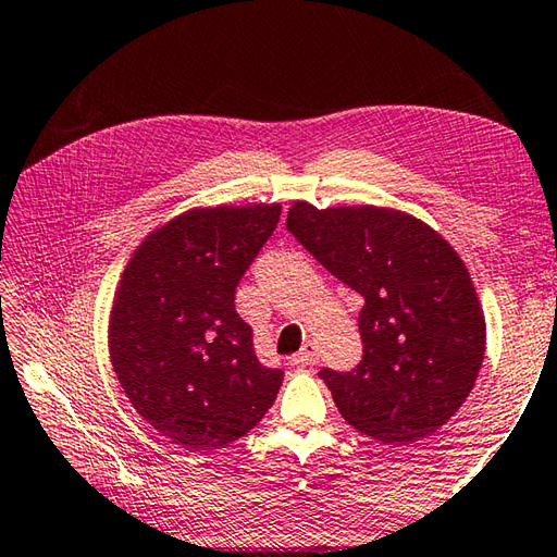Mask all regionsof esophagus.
Masks as SVG:
<instances>
[{
  "instance_id": "34e87169",
  "label": "esophagus",
  "mask_w": 557,
  "mask_h": 557,
  "mask_svg": "<svg viewBox=\"0 0 557 557\" xmlns=\"http://www.w3.org/2000/svg\"><path fill=\"white\" fill-rule=\"evenodd\" d=\"M292 361L297 366H315L318 363V349L313 342H306L299 354H294Z\"/></svg>"
}]
</instances>
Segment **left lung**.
<instances>
[{"label": "left lung", "instance_id": "8db88e82", "mask_svg": "<svg viewBox=\"0 0 557 557\" xmlns=\"http://www.w3.org/2000/svg\"><path fill=\"white\" fill-rule=\"evenodd\" d=\"M287 230L327 272L359 292L363 357L323 369L359 433L407 445L465 405L486 351V321L467 265L441 234L399 210L294 203Z\"/></svg>", "mask_w": 557, "mask_h": 557}]
</instances>
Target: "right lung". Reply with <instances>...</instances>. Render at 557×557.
<instances>
[{
  "label": "right lung",
  "mask_w": 557,
  "mask_h": 557,
  "mask_svg": "<svg viewBox=\"0 0 557 557\" xmlns=\"http://www.w3.org/2000/svg\"><path fill=\"white\" fill-rule=\"evenodd\" d=\"M282 206L188 210L150 234L116 292L110 354L134 409L188 449L239 441L272 407L285 371L253 351L236 287Z\"/></svg>",
  "instance_id": "right-lung-1"
}]
</instances>
